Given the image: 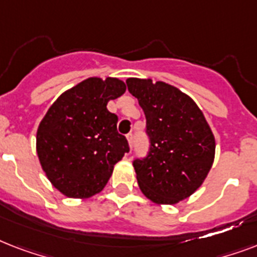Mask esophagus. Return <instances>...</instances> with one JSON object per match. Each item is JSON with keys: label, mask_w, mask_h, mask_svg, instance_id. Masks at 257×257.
I'll list each match as a JSON object with an SVG mask.
<instances>
[{"label": "esophagus", "mask_w": 257, "mask_h": 257, "mask_svg": "<svg viewBox=\"0 0 257 257\" xmlns=\"http://www.w3.org/2000/svg\"><path fill=\"white\" fill-rule=\"evenodd\" d=\"M126 140H128L129 148L132 149V147H133V135L132 133H128V135H126Z\"/></svg>", "instance_id": "1"}]
</instances>
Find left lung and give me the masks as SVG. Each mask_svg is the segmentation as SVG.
<instances>
[{
  "mask_svg": "<svg viewBox=\"0 0 257 257\" xmlns=\"http://www.w3.org/2000/svg\"><path fill=\"white\" fill-rule=\"evenodd\" d=\"M126 85L147 118L148 156L133 167L141 192L156 204H177L204 183L215 160V136L195 101L176 86L151 78Z\"/></svg>",
  "mask_w": 257,
  "mask_h": 257,
  "instance_id": "1",
  "label": "left lung"
}]
</instances>
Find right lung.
<instances>
[{
    "label": "right lung",
    "mask_w": 257,
    "mask_h": 257,
    "mask_svg": "<svg viewBox=\"0 0 257 257\" xmlns=\"http://www.w3.org/2000/svg\"><path fill=\"white\" fill-rule=\"evenodd\" d=\"M126 90L118 78H86L54 101L37 129L42 171L56 189L73 199L101 192L114 164L129 152L117 132V116L106 109Z\"/></svg>",
    "instance_id": "1"
}]
</instances>
